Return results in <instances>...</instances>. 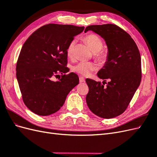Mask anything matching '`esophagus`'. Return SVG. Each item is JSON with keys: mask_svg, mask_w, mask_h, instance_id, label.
<instances>
[{"mask_svg": "<svg viewBox=\"0 0 157 157\" xmlns=\"http://www.w3.org/2000/svg\"><path fill=\"white\" fill-rule=\"evenodd\" d=\"M79 82H80V83L84 82H85L84 78V77H79Z\"/></svg>", "mask_w": 157, "mask_h": 157, "instance_id": "esophagus-1", "label": "esophagus"}]
</instances>
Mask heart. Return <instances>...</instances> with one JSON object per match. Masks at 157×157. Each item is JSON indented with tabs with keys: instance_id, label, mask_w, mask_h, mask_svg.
<instances>
[{
	"instance_id": "obj_1",
	"label": "heart",
	"mask_w": 157,
	"mask_h": 157,
	"mask_svg": "<svg viewBox=\"0 0 157 157\" xmlns=\"http://www.w3.org/2000/svg\"><path fill=\"white\" fill-rule=\"evenodd\" d=\"M84 39L90 49L94 52H98L97 58L99 61L104 62L107 60L108 54L107 52L101 50L103 46V42L100 37L96 34H90L85 37ZM75 45V40H71L67 45V49H66V54L69 58L73 56ZM98 67L96 64L92 62H88V61H80L73 67V70L75 72L83 76L90 75L93 71H96Z\"/></svg>"
}]
</instances>
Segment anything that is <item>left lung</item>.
I'll return each mask as SVG.
<instances>
[{"label":"left lung","instance_id":"left-lung-1","mask_svg":"<svg viewBox=\"0 0 157 157\" xmlns=\"http://www.w3.org/2000/svg\"><path fill=\"white\" fill-rule=\"evenodd\" d=\"M92 31L101 36L107 46V59L98 77L109 82L105 84L86 78L89 88L86 100L95 115L103 118L116 117L129 105L141 80V56L130 35L114 24L90 25L84 32Z\"/></svg>","mask_w":157,"mask_h":157}]
</instances>
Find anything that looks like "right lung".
<instances>
[{
  "mask_svg": "<svg viewBox=\"0 0 157 157\" xmlns=\"http://www.w3.org/2000/svg\"><path fill=\"white\" fill-rule=\"evenodd\" d=\"M84 27L48 24L40 27L23 44L16 65V77L27 108L48 116L63 106L68 94L79 83L78 75H68L66 49ZM62 74L54 82L53 77Z\"/></svg>",
  "mask_w": 157,
  "mask_h": 157,
  "instance_id": "obj_1",
  "label": "right lung"
}]
</instances>
